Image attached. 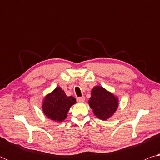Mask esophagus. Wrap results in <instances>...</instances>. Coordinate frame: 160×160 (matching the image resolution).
I'll list each match as a JSON object with an SVG mask.
<instances>
[{
	"instance_id": "1",
	"label": "esophagus",
	"mask_w": 160,
	"mask_h": 160,
	"mask_svg": "<svg viewBox=\"0 0 160 160\" xmlns=\"http://www.w3.org/2000/svg\"><path fill=\"white\" fill-rule=\"evenodd\" d=\"M77 101L78 102H85V97H78Z\"/></svg>"
}]
</instances>
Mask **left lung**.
Masks as SVG:
<instances>
[{
    "label": "left lung",
    "mask_w": 160,
    "mask_h": 160,
    "mask_svg": "<svg viewBox=\"0 0 160 160\" xmlns=\"http://www.w3.org/2000/svg\"><path fill=\"white\" fill-rule=\"evenodd\" d=\"M89 104L97 117L107 120L115 113L118 108V99L102 87L92 89Z\"/></svg>",
    "instance_id": "8db88e82"
}]
</instances>
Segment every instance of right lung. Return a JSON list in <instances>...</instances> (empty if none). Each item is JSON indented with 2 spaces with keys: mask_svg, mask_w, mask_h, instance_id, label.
<instances>
[{
  "mask_svg": "<svg viewBox=\"0 0 160 160\" xmlns=\"http://www.w3.org/2000/svg\"><path fill=\"white\" fill-rule=\"evenodd\" d=\"M76 103L73 97H67L60 87L46 96L42 104L44 114L51 120L62 121L67 117L70 107Z\"/></svg>",
  "mask_w": 160,
  "mask_h": 160,
  "instance_id": "1",
  "label": "right lung"
}]
</instances>
